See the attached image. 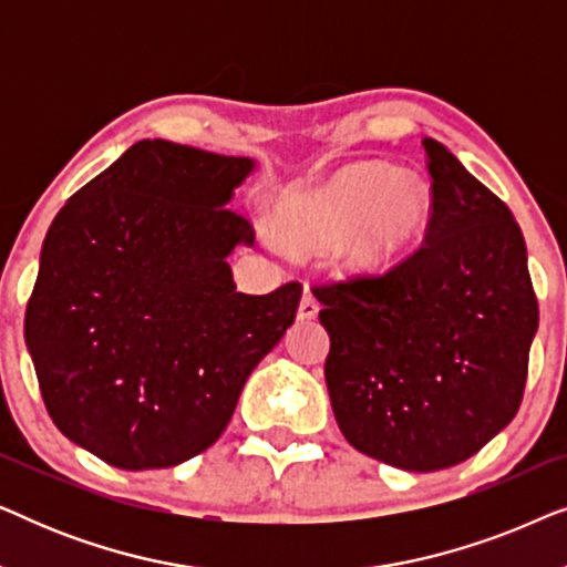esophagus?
I'll use <instances>...</instances> for the list:
<instances>
[{"label": "esophagus", "instance_id": "esophagus-1", "mask_svg": "<svg viewBox=\"0 0 567 567\" xmlns=\"http://www.w3.org/2000/svg\"><path fill=\"white\" fill-rule=\"evenodd\" d=\"M317 312H320V307H317V299L312 297V291H305V297L299 301L297 317L299 320H315Z\"/></svg>", "mask_w": 567, "mask_h": 567}]
</instances>
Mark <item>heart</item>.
<instances>
[{"label": "heart", "instance_id": "heart-1", "mask_svg": "<svg viewBox=\"0 0 567 567\" xmlns=\"http://www.w3.org/2000/svg\"><path fill=\"white\" fill-rule=\"evenodd\" d=\"M433 206L431 183L415 169L353 162L312 188L286 193L278 204L281 235L301 252L336 245L348 276H379L423 235Z\"/></svg>", "mask_w": 567, "mask_h": 567}]
</instances>
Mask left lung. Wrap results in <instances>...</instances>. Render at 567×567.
<instances>
[{
	"mask_svg": "<svg viewBox=\"0 0 567 567\" xmlns=\"http://www.w3.org/2000/svg\"><path fill=\"white\" fill-rule=\"evenodd\" d=\"M423 150L433 212L421 250L384 276L312 289L340 431L408 472L454 467L514 421L539 324L514 214L436 138Z\"/></svg>",
	"mask_w": 567,
	"mask_h": 567,
	"instance_id": "8db88e82",
	"label": "left lung"
}]
</instances>
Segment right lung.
I'll return each mask as SVG.
<instances>
[{"label":"right lung","mask_w":567,"mask_h":567,"mask_svg":"<svg viewBox=\"0 0 567 567\" xmlns=\"http://www.w3.org/2000/svg\"><path fill=\"white\" fill-rule=\"evenodd\" d=\"M252 169L250 157L144 138L45 231L28 353L56 429L113 467L206 452L297 317V281L255 297L231 278L227 258L255 231L227 206Z\"/></svg>","instance_id":"right-lung-1"}]
</instances>
